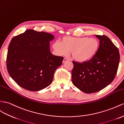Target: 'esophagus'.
Instances as JSON below:
<instances>
[{
  "label": "esophagus",
  "mask_w": 124,
  "mask_h": 124,
  "mask_svg": "<svg viewBox=\"0 0 124 124\" xmlns=\"http://www.w3.org/2000/svg\"><path fill=\"white\" fill-rule=\"evenodd\" d=\"M69 61V60H68L67 58H64V59H63V63H65L66 61Z\"/></svg>",
  "instance_id": "obj_1"
}]
</instances>
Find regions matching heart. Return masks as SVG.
<instances>
[{
  "mask_svg": "<svg viewBox=\"0 0 124 124\" xmlns=\"http://www.w3.org/2000/svg\"><path fill=\"white\" fill-rule=\"evenodd\" d=\"M52 47L59 55H65L71 52L72 58L76 61L85 62L96 54L99 42L93 38L64 37L61 42L58 41L54 42Z\"/></svg>",
  "mask_w": 124,
  "mask_h": 124,
  "instance_id": "obj_1",
  "label": "heart"
}]
</instances>
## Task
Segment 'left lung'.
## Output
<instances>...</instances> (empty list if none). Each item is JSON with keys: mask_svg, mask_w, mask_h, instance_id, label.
Listing matches in <instances>:
<instances>
[{"mask_svg": "<svg viewBox=\"0 0 124 124\" xmlns=\"http://www.w3.org/2000/svg\"><path fill=\"white\" fill-rule=\"evenodd\" d=\"M100 40L97 51L87 61H73L72 81L75 86L85 93L101 90L115 78L120 55L118 48L105 35H95Z\"/></svg>", "mask_w": 124, "mask_h": 124, "instance_id": "obj_1", "label": "left lung"}]
</instances>
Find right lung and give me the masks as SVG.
Wrapping results in <instances>:
<instances>
[{"mask_svg":"<svg viewBox=\"0 0 124 124\" xmlns=\"http://www.w3.org/2000/svg\"><path fill=\"white\" fill-rule=\"evenodd\" d=\"M54 38L49 33L29 29L11 39L6 60L8 72L24 89L39 91L51 84L64 59L50 52V41Z\"/></svg>","mask_w":124,"mask_h":124,"instance_id":"add662e5","label":"right lung"}]
</instances>
